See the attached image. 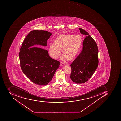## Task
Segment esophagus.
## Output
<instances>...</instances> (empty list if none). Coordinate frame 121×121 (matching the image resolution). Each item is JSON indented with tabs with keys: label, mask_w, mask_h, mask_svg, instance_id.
<instances>
[{
	"label": "esophagus",
	"mask_w": 121,
	"mask_h": 121,
	"mask_svg": "<svg viewBox=\"0 0 121 121\" xmlns=\"http://www.w3.org/2000/svg\"><path fill=\"white\" fill-rule=\"evenodd\" d=\"M65 64H65V63L63 62H60V65H62V66H63V65H65Z\"/></svg>",
	"instance_id": "obj_1"
}]
</instances>
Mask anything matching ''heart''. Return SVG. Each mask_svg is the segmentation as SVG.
Listing matches in <instances>:
<instances>
[{"instance_id": "heart-1", "label": "heart", "mask_w": 121, "mask_h": 121, "mask_svg": "<svg viewBox=\"0 0 121 121\" xmlns=\"http://www.w3.org/2000/svg\"><path fill=\"white\" fill-rule=\"evenodd\" d=\"M82 36L67 34L60 35L55 39L54 44L49 45V53L53 58H57L62 51V55L68 60L75 58L80 52L82 44Z\"/></svg>"}]
</instances>
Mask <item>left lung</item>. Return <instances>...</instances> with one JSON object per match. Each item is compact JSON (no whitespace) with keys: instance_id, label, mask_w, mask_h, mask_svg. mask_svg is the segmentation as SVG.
I'll use <instances>...</instances> for the list:
<instances>
[{"instance_id":"obj_1","label":"left lung","mask_w":121,"mask_h":121,"mask_svg":"<svg viewBox=\"0 0 121 121\" xmlns=\"http://www.w3.org/2000/svg\"><path fill=\"white\" fill-rule=\"evenodd\" d=\"M80 32L86 36L80 54L70 65V78L77 84L85 83L92 76L98 68V49L95 41L87 31L79 28Z\"/></svg>"}]
</instances>
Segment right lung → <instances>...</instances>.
<instances>
[{"mask_svg": "<svg viewBox=\"0 0 121 121\" xmlns=\"http://www.w3.org/2000/svg\"><path fill=\"white\" fill-rule=\"evenodd\" d=\"M51 35L46 31H32L25 38L20 49L21 69L29 79L37 85L48 84L60 65L59 61L50 57L47 50L40 48L47 46V39Z\"/></svg>", "mask_w": 121, "mask_h": 121, "instance_id": "right-lung-1", "label": "right lung"}]
</instances>
